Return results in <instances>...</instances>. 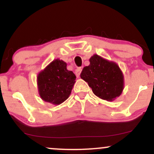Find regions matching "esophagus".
Returning <instances> with one entry per match:
<instances>
[{
	"label": "esophagus",
	"instance_id": "esophagus-1",
	"mask_svg": "<svg viewBox=\"0 0 154 154\" xmlns=\"http://www.w3.org/2000/svg\"><path fill=\"white\" fill-rule=\"evenodd\" d=\"M81 72H82V68H81V67H78V68L75 70V74L77 77H79V75H80Z\"/></svg>",
	"mask_w": 154,
	"mask_h": 154
}]
</instances>
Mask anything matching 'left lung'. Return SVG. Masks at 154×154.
<instances>
[{"label":"left lung","mask_w":154,"mask_h":154,"mask_svg":"<svg viewBox=\"0 0 154 154\" xmlns=\"http://www.w3.org/2000/svg\"><path fill=\"white\" fill-rule=\"evenodd\" d=\"M80 77L96 96L108 101L119 97L124 89V76L119 66L96 54L90 59L89 66L83 68Z\"/></svg>","instance_id":"left-lung-1"}]
</instances>
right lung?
Listing matches in <instances>:
<instances>
[{"instance_id":"obj_1","label":"right lung","mask_w":154,"mask_h":154,"mask_svg":"<svg viewBox=\"0 0 154 154\" xmlns=\"http://www.w3.org/2000/svg\"><path fill=\"white\" fill-rule=\"evenodd\" d=\"M76 76L66 69V63L56 59L38 74L39 95L44 101L59 105L69 96Z\"/></svg>"}]
</instances>
